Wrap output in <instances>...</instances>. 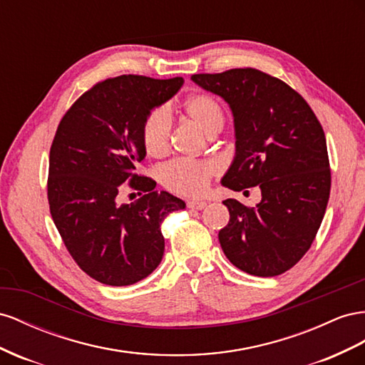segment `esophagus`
I'll list each match as a JSON object with an SVG mask.
<instances>
[{
  "instance_id": "1",
  "label": "esophagus",
  "mask_w": 365,
  "mask_h": 365,
  "mask_svg": "<svg viewBox=\"0 0 365 365\" xmlns=\"http://www.w3.org/2000/svg\"><path fill=\"white\" fill-rule=\"evenodd\" d=\"M186 206H188L190 210H203V207L206 206V202H202V200H190L188 203H186Z\"/></svg>"
}]
</instances>
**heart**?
I'll return each mask as SVG.
<instances>
[{
  "instance_id": "1",
  "label": "heart",
  "mask_w": 365,
  "mask_h": 365,
  "mask_svg": "<svg viewBox=\"0 0 365 365\" xmlns=\"http://www.w3.org/2000/svg\"><path fill=\"white\" fill-rule=\"evenodd\" d=\"M183 110L192 122H195L206 134H215L225 125V110L210 93H195L183 102ZM173 122L168 113L155 108L145 118L140 130L143 150L151 158H162L168 153ZM215 165L206 160L177 159L160 168V180L170 191L195 197L206 191L214 177Z\"/></svg>"
}]
</instances>
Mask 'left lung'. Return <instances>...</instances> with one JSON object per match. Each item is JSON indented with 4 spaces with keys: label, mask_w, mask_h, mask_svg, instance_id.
<instances>
[{
    "label": "left lung",
    "mask_w": 365,
    "mask_h": 365,
    "mask_svg": "<svg viewBox=\"0 0 365 365\" xmlns=\"http://www.w3.org/2000/svg\"><path fill=\"white\" fill-rule=\"evenodd\" d=\"M191 79L222 96L234 113L237 153L222 183L234 191L258 186L255 207L223 203L229 222L218 242L235 267L275 277L294 267L314 243L330 195L324 130L304 98L252 67L199 73Z\"/></svg>",
    "instance_id": "8db88e82"
}]
</instances>
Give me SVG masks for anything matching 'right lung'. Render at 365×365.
Listing matches in <instances>:
<instances>
[{"label": "right lung", "mask_w": 365, "mask_h": 365, "mask_svg": "<svg viewBox=\"0 0 365 365\" xmlns=\"http://www.w3.org/2000/svg\"><path fill=\"white\" fill-rule=\"evenodd\" d=\"M182 84V78L139 75L99 81L58 125L48 160L50 214L75 263L102 284L130 286L148 277L163 257V220L185 207L138 173L142 123ZM125 189L144 195L119 205Z\"/></svg>", "instance_id": "right-lung-1"}]
</instances>
